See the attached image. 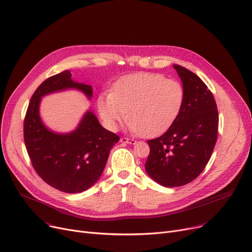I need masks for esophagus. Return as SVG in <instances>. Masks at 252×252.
Listing matches in <instances>:
<instances>
[{"label": "esophagus", "mask_w": 252, "mask_h": 252, "mask_svg": "<svg viewBox=\"0 0 252 252\" xmlns=\"http://www.w3.org/2000/svg\"><path fill=\"white\" fill-rule=\"evenodd\" d=\"M120 141H121L122 143H128V144H135V143H136V140L132 139V138H127V137H122V138L120 139Z\"/></svg>", "instance_id": "34e87169"}]
</instances>
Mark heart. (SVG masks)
<instances>
[{
  "mask_svg": "<svg viewBox=\"0 0 252 252\" xmlns=\"http://www.w3.org/2000/svg\"><path fill=\"white\" fill-rule=\"evenodd\" d=\"M184 98V88L179 81L157 73L137 72L121 77L112 93L99 94L97 111L110 130H116L128 114L127 127L131 132L154 137L174 124Z\"/></svg>",
  "mask_w": 252,
  "mask_h": 252,
  "instance_id": "b5f03b06",
  "label": "heart"
}]
</instances>
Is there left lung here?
I'll return each instance as SVG.
<instances>
[{"mask_svg": "<svg viewBox=\"0 0 252 252\" xmlns=\"http://www.w3.org/2000/svg\"><path fill=\"white\" fill-rule=\"evenodd\" d=\"M185 98L174 124L161 136L147 141L145 171L157 183L178 187L193 181L208 164L218 137L219 114L212 92L194 74L173 65Z\"/></svg>", "mask_w": 252, "mask_h": 252, "instance_id": "obj_1", "label": "left lung"}]
</instances>
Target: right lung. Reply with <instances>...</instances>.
Segmentation results:
<instances>
[{"label": "right lung", "mask_w": 252, "mask_h": 252, "mask_svg": "<svg viewBox=\"0 0 252 252\" xmlns=\"http://www.w3.org/2000/svg\"><path fill=\"white\" fill-rule=\"evenodd\" d=\"M69 90L81 92L88 99L93 97V87L74 81L69 70L37 87L25 116L24 141L32 164L44 182L66 193H80L99 179L120 137L103 128L91 110L68 133L55 132L44 125L39 114L41 98Z\"/></svg>", "instance_id": "obj_1"}]
</instances>
